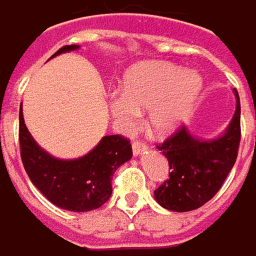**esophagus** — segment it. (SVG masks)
<instances>
[{
	"instance_id": "34e87169",
	"label": "esophagus",
	"mask_w": 256,
	"mask_h": 256,
	"mask_svg": "<svg viewBox=\"0 0 256 256\" xmlns=\"http://www.w3.org/2000/svg\"><path fill=\"white\" fill-rule=\"evenodd\" d=\"M132 150H133V154L138 156V155H142V154H145V152L148 151V146L144 142H140V140H134L132 144Z\"/></svg>"
}]
</instances>
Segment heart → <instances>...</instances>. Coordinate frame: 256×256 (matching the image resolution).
<instances>
[{
    "mask_svg": "<svg viewBox=\"0 0 256 256\" xmlns=\"http://www.w3.org/2000/svg\"><path fill=\"white\" fill-rule=\"evenodd\" d=\"M200 88L195 72L168 62H145L134 67L124 80L123 92L110 95L116 124L128 132L139 123V112L150 111V128L166 136L188 117Z\"/></svg>",
    "mask_w": 256,
    "mask_h": 256,
    "instance_id": "b5f03b06",
    "label": "heart"
}]
</instances>
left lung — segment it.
<instances>
[{"label":"left lung","mask_w":256,"mask_h":256,"mask_svg":"<svg viewBox=\"0 0 256 256\" xmlns=\"http://www.w3.org/2000/svg\"><path fill=\"white\" fill-rule=\"evenodd\" d=\"M234 116L222 133L211 140L198 139L182 126L156 148L162 152L172 168L155 192V200L166 210L186 212L206 204L220 190L233 168L240 144V100L238 90Z\"/></svg>","instance_id":"obj_1"}]
</instances>
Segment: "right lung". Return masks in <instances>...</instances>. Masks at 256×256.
Masks as SVG:
<instances>
[{"instance_id":"right-lung-1","label":"right lung","mask_w":256,"mask_h":256,"mask_svg":"<svg viewBox=\"0 0 256 256\" xmlns=\"http://www.w3.org/2000/svg\"><path fill=\"white\" fill-rule=\"evenodd\" d=\"M78 48L79 45H66L52 57ZM18 142L24 170L38 190L58 208L74 212L92 211L104 205L112 192V174L133 155L128 139L111 134L104 136L92 151L80 158L58 160L36 144L24 124L22 105Z\"/></svg>"}]
</instances>
